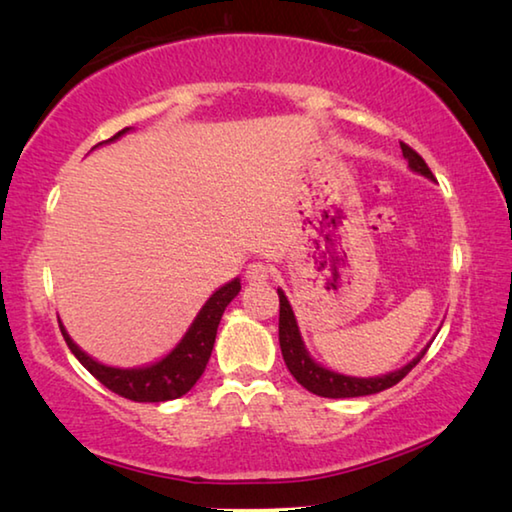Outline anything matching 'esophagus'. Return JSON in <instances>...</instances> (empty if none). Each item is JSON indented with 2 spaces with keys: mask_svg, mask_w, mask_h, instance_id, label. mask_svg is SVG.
<instances>
[{
  "mask_svg": "<svg viewBox=\"0 0 512 512\" xmlns=\"http://www.w3.org/2000/svg\"><path fill=\"white\" fill-rule=\"evenodd\" d=\"M273 277V266L266 262H253L246 268V280L250 284H262Z\"/></svg>",
  "mask_w": 512,
  "mask_h": 512,
  "instance_id": "esophagus-1",
  "label": "esophagus"
}]
</instances>
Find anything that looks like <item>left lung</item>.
Masks as SVG:
<instances>
[{
    "label": "left lung",
    "instance_id": "8db88e82",
    "mask_svg": "<svg viewBox=\"0 0 512 512\" xmlns=\"http://www.w3.org/2000/svg\"><path fill=\"white\" fill-rule=\"evenodd\" d=\"M400 146H402L404 158L409 160V167L413 171H418L427 178H433L431 169L427 167V162L422 160L420 153H415L411 146L404 142H400ZM277 296H280V348H282L284 363H287L291 375L298 379V384L305 386L307 391L314 395L334 397V400H339V397H361V395L386 391V388L395 386L397 381H402L406 375H409V372L418 366L420 359L424 357V352L429 350V345H427V348H424L411 363H406L404 368L395 370V372H391V375H384V377L363 379V377L339 375V372H332L323 366H318V363L309 357V352L305 350V343H302L296 316H293V309L289 305L287 296H284L280 289H277Z\"/></svg>",
    "mask_w": 512,
    "mask_h": 512
}]
</instances>
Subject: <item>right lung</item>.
Wrapping results in <instances>:
<instances>
[{
  "instance_id": "right-lung-1",
  "label": "right lung",
  "mask_w": 512,
  "mask_h": 512,
  "mask_svg": "<svg viewBox=\"0 0 512 512\" xmlns=\"http://www.w3.org/2000/svg\"><path fill=\"white\" fill-rule=\"evenodd\" d=\"M126 131L128 128L119 131L117 135H112L106 142L117 140V137H121ZM239 291H241L239 277L225 284V287H221L219 291H214L212 298L205 302L201 311H198V316L192 323V327L187 329L183 341H180L176 348L167 354V357L155 361L153 366H146V368L121 370V368L103 366V363L88 357L79 345L69 339V334L65 332L63 325H60V332H63V339L67 343V348L72 350L74 357L79 359L83 366L108 388V391L133 402L178 400V397H183L187 391H192V386L201 379L214 348L216 327L221 323L225 307L237 298Z\"/></svg>"
}]
</instances>
